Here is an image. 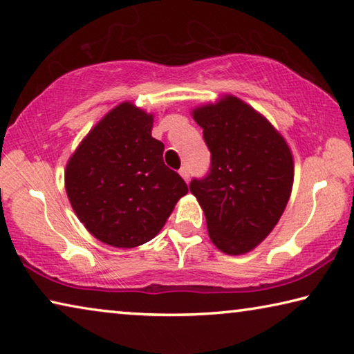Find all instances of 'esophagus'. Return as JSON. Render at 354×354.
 <instances>
[{"label": "esophagus", "instance_id": "esophagus-1", "mask_svg": "<svg viewBox=\"0 0 354 354\" xmlns=\"http://www.w3.org/2000/svg\"><path fill=\"white\" fill-rule=\"evenodd\" d=\"M179 175L183 176L184 181L189 183V178H190V175H189V168H187V167H183L181 170H179Z\"/></svg>", "mask_w": 354, "mask_h": 354}]
</instances>
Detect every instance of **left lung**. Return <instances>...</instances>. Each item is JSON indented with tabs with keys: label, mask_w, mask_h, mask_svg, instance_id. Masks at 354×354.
<instances>
[{
	"label": "left lung",
	"mask_w": 354,
	"mask_h": 354,
	"mask_svg": "<svg viewBox=\"0 0 354 354\" xmlns=\"http://www.w3.org/2000/svg\"><path fill=\"white\" fill-rule=\"evenodd\" d=\"M211 153L209 173L190 181L217 249L241 255L277 225L293 186V156L265 116L234 96L195 109Z\"/></svg>",
	"instance_id": "8db88e82"
}]
</instances>
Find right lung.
I'll use <instances>...</instances> for the list:
<instances>
[{"label": "right lung", "instance_id": "add662e5", "mask_svg": "<svg viewBox=\"0 0 354 354\" xmlns=\"http://www.w3.org/2000/svg\"><path fill=\"white\" fill-rule=\"evenodd\" d=\"M153 115L122 102L78 145L66 167V192L94 238L132 249L153 239L178 200L184 179L164 164V143L151 137Z\"/></svg>", "mask_w": 354, "mask_h": 354}]
</instances>
